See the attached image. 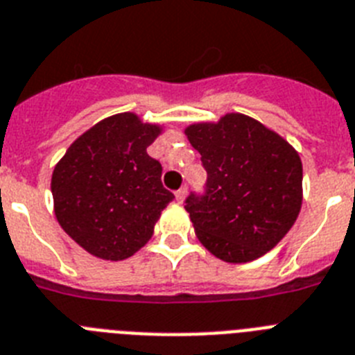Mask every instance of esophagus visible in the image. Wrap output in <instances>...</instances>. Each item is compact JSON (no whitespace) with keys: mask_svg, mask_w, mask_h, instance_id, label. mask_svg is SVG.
Segmentation results:
<instances>
[{"mask_svg":"<svg viewBox=\"0 0 355 355\" xmlns=\"http://www.w3.org/2000/svg\"><path fill=\"white\" fill-rule=\"evenodd\" d=\"M186 195H187V187H180L177 193H175V198H177L178 204H182L186 200Z\"/></svg>","mask_w":355,"mask_h":355,"instance_id":"obj_1","label":"esophagus"}]
</instances>
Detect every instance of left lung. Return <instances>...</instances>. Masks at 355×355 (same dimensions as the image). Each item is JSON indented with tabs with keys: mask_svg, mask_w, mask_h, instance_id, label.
<instances>
[{
	"mask_svg": "<svg viewBox=\"0 0 355 355\" xmlns=\"http://www.w3.org/2000/svg\"><path fill=\"white\" fill-rule=\"evenodd\" d=\"M184 133L207 171L205 195H189L184 205L202 245L229 263H247L274 249L302 209L297 151L243 113L195 122Z\"/></svg>",
	"mask_w": 355,
	"mask_h": 355,
	"instance_id": "obj_1",
	"label": "left lung"
}]
</instances>
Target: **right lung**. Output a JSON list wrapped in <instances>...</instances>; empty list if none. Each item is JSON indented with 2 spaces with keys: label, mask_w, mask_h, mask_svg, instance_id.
Returning a JSON list of instances; mask_svg holds the SVG:
<instances>
[{
  "label": "right lung",
  "mask_w": 355,
  "mask_h": 355,
  "mask_svg": "<svg viewBox=\"0 0 355 355\" xmlns=\"http://www.w3.org/2000/svg\"><path fill=\"white\" fill-rule=\"evenodd\" d=\"M160 133V124L142 122L137 113H117L77 137L55 164L53 213L86 252L121 261L153 236L175 198L160 182V162L146 151Z\"/></svg>",
  "instance_id": "1"
}]
</instances>
